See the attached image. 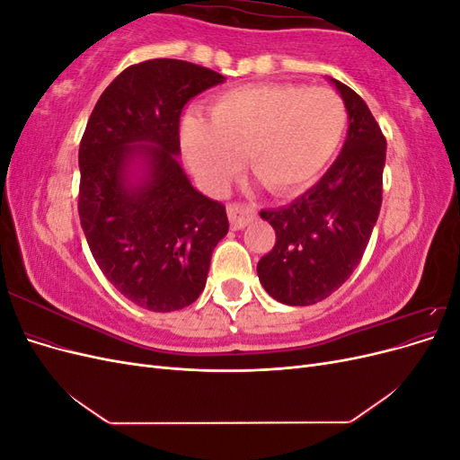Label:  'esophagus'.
Listing matches in <instances>:
<instances>
[{"label":"esophagus","instance_id":"1","mask_svg":"<svg viewBox=\"0 0 460 460\" xmlns=\"http://www.w3.org/2000/svg\"><path fill=\"white\" fill-rule=\"evenodd\" d=\"M228 218H230V225L234 230H242L255 218V211L253 208H247V207L240 205V203H230L228 205Z\"/></svg>","mask_w":460,"mask_h":460}]
</instances>
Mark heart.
<instances>
[{
	"label": "heart",
	"mask_w": 460,
	"mask_h": 460,
	"mask_svg": "<svg viewBox=\"0 0 460 460\" xmlns=\"http://www.w3.org/2000/svg\"><path fill=\"white\" fill-rule=\"evenodd\" d=\"M211 120L188 113L180 140L191 171L208 190L226 188L249 155L252 171L278 196L314 184L336 157L347 109L330 88L255 84L218 95Z\"/></svg>",
	"instance_id": "heart-1"
}]
</instances>
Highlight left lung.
Returning <instances> with one entry per match:
<instances>
[{
	"label": "left lung",
	"mask_w": 460,
	"mask_h": 460,
	"mask_svg": "<svg viewBox=\"0 0 460 460\" xmlns=\"http://www.w3.org/2000/svg\"><path fill=\"white\" fill-rule=\"evenodd\" d=\"M330 82L349 115L341 153L303 196L261 211L276 243L257 264L259 280L291 307L326 299L353 274L382 207L385 137L363 97L340 80Z\"/></svg>",
	"instance_id": "8db88e82"
}]
</instances>
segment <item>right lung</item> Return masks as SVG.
<instances>
[{
  "instance_id": "1",
  "label": "right lung",
  "mask_w": 460,
  "mask_h": 460,
  "mask_svg": "<svg viewBox=\"0 0 460 460\" xmlns=\"http://www.w3.org/2000/svg\"><path fill=\"white\" fill-rule=\"evenodd\" d=\"M225 80L178 59L132 65L105 88L82 136V230L107 280L147 311L196 301L228 234L225 205L193 188L176 157L184 105Z\"/></svg>"
}]
</instances>
